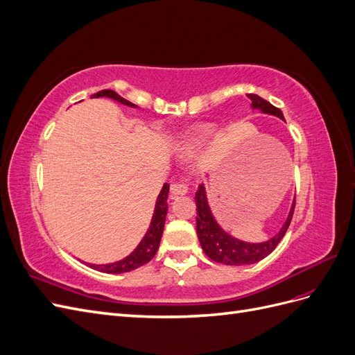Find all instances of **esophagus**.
Returning <instances> with one entry per match:
<instances>
[{
  "label": "esophagus",
  "mask_w": 355,
  "mask_h": 355,
  "mask_svg": "<svg viewBox=\"0 0 355 355\" xmlns=\"http://www.w3.org/2000/svg\"><path fill=\"white\" fill-rule=\"evenodd\" d=\"M188 192V188L185 184H173L170 187V196L171 198H176L179 196H185Z\"/></svg>",
  "instance_id": "esophagus-1"
}]
</instances>
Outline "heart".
Returning <instances> with one entry per match:
<instances>
[{
	"instance_id": "obj_1",
	"label": "heart",
	"mask_w": 355,
	"mask_h": 355,
	"mask_svg": "<svg viewBox=\"0 0 355 355\" xmlns=\"http://www.w3.org/2000/svg\"><path fill=\"white\" fill-rule=\"evenodd\" d=\"M213 135H214V125H211V124L202 125L198 128V130L191 133L187 137V142H185L187 148L189 149V151H196V149H198L201 145L206 144Z\"/></svg>"
}]
</instances>
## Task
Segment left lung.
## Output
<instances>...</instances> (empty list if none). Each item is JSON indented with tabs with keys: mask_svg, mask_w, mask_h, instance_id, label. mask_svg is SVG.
I'll use <instances>...</instances> for the list:
<instances>
[{
	"mask_svg": "<svg viewBox=\"0 0 355 355\" xmlns=\"http://www.w3.org/2000/svg\"><path fill=\"white\" fill-rule=\"evenodd\" d=\"M247 98L252 101V110H257L262 114L274 115L284 121L283 112L278 108H275V106L271 105L268 101L262 99L261 96L247 94ZM196 204H197V235L204 253H206L214 262L223 263V265H234V266L252 265L262 261L263 257L270 254L275 249L277 244L280 243L282 239L284 237L295 210V200H293L292 207H290L287 214V219L284 220L282 230L278 231L274 237L262 243H249V241H243L232 237L230 232H227L220 227L210 209L207 192L204 184H201L198 187V191L196 192Z\"/></svg>",
	"mask_w": 355,
	"mask_h": 355,
	"instance_id": "left-lung-1",
	"label": "left lung"
}]
</instances>
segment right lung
<instances>
[{
  "instance_id": "obj_1",
  "label": "right lung",
  "mask_w": 355,
  "mask_h": 355,
  "mask_svg": "<svg viewBox=\"0 0 355 355\" xmlns=\"http://www.w3.org/2000/svg\"><path fill=\"white\" fill-rule=\"evenodd\" d=\"M92 98H110V99L120 102L125 106H130V108H137L135 103L125 101L114 90H101L98 93H94ZM168 189H170L168 184H164L163 188H161L159 194L157 197V201H155V209H154V214L151 218V223H149V228L145 232L141 243L137 244V247L130 254L125 256L124 259L112 262V263H103V265L87 263V265H90V268H93V270L101 271V272L123 274V272L133 271V270H136V268L142 266L151 261L158 250L161 235H163V230H164L166 214L168 210V202H167Z\"/></svg>"
}]
</instances>
